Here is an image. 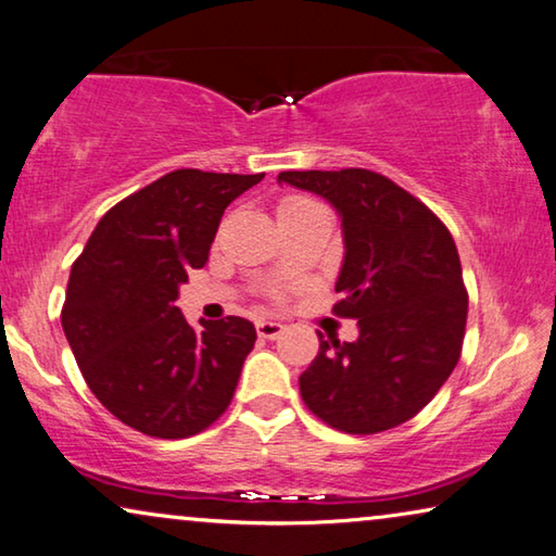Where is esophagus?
<instances>
[{
	"label": "esophagus",
	"mask_w": 556,
	"mask_h": 556,
	"mask_svg": "<svg viewBox=\"0 0 556 556\" xmlns=\"http://www.w3.org/2000/svg\"><path fill=\"white\" fill-rule=\"evenodd\" d=\"M281 331H285V325L275 319H260L256 321V334L264 337V339H277Z\"/></svg>",
	"instance_id": "34e87169"
}]
</instances>
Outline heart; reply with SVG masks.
<instances>
[{
    "mask_svg": "<svg viewBox=\"0 0 556 556\" xmlns=\"http://www.w3.org/2000/svg\"><path fill=\"white\" fill-rule=\"evenodd\" d=\"M306 206H317V202H314V199H309V197H285L279 202V206H277V214L279 212H289V210H306Z\"/></svg>",
    "mask_w": 556,
    "mask_h": 556,
    "instance_id": "b5f03b06",
    "label": "heart"
}]
</instances>
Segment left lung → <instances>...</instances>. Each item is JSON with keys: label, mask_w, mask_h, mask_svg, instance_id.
<instances>
[{"label": "left lung", "mask_w": 556, "mask_h": 556, "mask_svg": "<svg viewBox=\"0 0 556 556\" xmlns=\"http://www.w3.org/2000/svg\"><path fill=\"white\" fill-rule=\"evenodd\" d=\"M277 179L325 197L342 217L334 314L359 327L354 342L317 331L319 352L300 377L304 404L346 434L402 425L432 402L462 354L469 300L450 229L384 174L309 169Z\"/></svg>", "instance_id": "obj_1"}]
</instances>
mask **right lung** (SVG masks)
Instances as JSON below:
<instances>
[{
  "mask_svg": "<svg viewBox=\"0 0 556 556\" xmlns=\"http://www.w3.org/2000/svg\"><path fill=\"white\" fill-rule=\"evenodd\" d=\"M264 174L177 169L122 199L72 264L62 327L81 377L124 425L160 439L204 432L229 407L252 352L250 319L174 306L202 269L227 206Z\"/></svg>",
  "mask_w": 556,
  "mask_h": 556,
  "instance_id": "right-lung-1",
  "label": "right lung"
}]
</instances>
